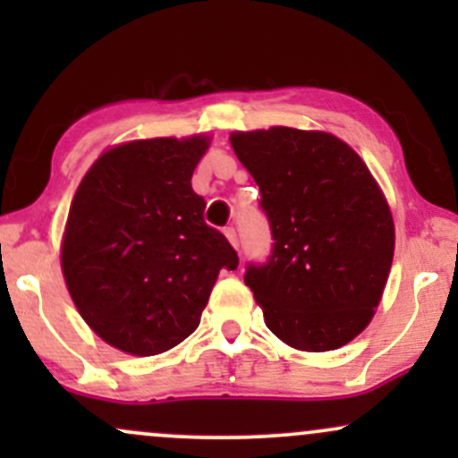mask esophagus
Instances as JSON below:
<instances>
[{"label": "esophagus", "instance_id": "obj_1", "mask_svg": "<svg viewBox=\"0 0 458 458\" xmlns=\"http://www.w3.org/2000/svg\"><path fill=\"white\" fill-rule=\"evenodd\" d=\"M224 234H225V239H228V243L236 250V247H239V239H236V230L234 228H225Z\"/></svg>", "mask_w": 458, "mask_h": 458}]
</instances>
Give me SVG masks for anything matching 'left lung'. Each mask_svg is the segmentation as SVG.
<instances>
[{
    "instance_id": "obj_1",
    "label": "left lung",
    "mask_w": 458,
    "mask_h": 458,
    "mask_svg": "<svg viewBox=\"0 0 458 458\" xmlns=\"http://www.w3.org/2000/svg\"><path fill=\"white\" fill-rule=\"evenodd\" d=\"M260 187L273 254L245 284L267 327L297 351L349 344L375 317L394 259V217L361 157L327 131L230 133Z\"/></svg>"
}]
</instances>
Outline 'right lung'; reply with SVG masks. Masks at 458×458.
I'll return each instance as SVG.
<instances>
[{"mask_svg":"<svg viewBox=\"0 0 458 458\" xmlns=\"http://www.w3.org/2000/svg\"><path fill=\"white\" fill-rule=\"evenodd\" d=\"M211 135L133 140L92 163L72 196L60 262L72 303L103 343L135 357L181 344L222 269L239 265L204 224L191 176Z\"/></svg>","mask_w":458,"mask_h":458,"instance_id":"add662e5","label":"right lung"}]
</instances>
